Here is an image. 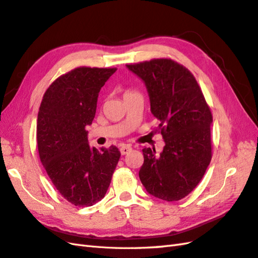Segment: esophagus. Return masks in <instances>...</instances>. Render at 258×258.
<instances>
[{
    "mask_svg": "<svg viewBox=\"0 0 258 258\" xmlns=\"http://www.w3.org/2000/svg\"><path fill=\"white\" fill-rule=\"evenodd\" d=\"M119 151H121L122 155H126L132 151V147L128 145H123L121 148H119Z\"/></svg>",
    "mask_w": 258,
    "mask_h": 258,
    "instance_id": "1",
    "label": "esophagus"
}]
</instances>
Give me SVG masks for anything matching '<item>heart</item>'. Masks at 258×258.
Wrapping results in <instances>:
<instances>
[{
	"mask_svg": "<svg viewBox=\"0 0 258 258\" xmlns=\"http://www.w3.org/2000/svg\"><path fill=\"white\" fill-rule=\"evenodd\" d=\"M128 93H133V92H132V91H126L124 94H128Z\"/></svg>",
	"mask_w": 258,
	"mask_h": 258,
	"instance_id": "obj_1",
	"label": "heart"
}]
</instances>
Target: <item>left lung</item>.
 <instances>
[{
    "label": "left lung",
    "mask_w": 258,
    "mask_h": 258,
    "mask_svg": "<svg viewBox=\"0 0 258 258\" xmlns=\"http://www.w3.org/2000/svg\"><path fill=\"white\" fill-rule=\"evenodd\" d=\"M126 67L144 81L156 132L165 146L159 155L144 148L140 179L148 194L165 201L188 196L212 158V114L196 78L171 59H152Z\"/></svg>",
    "instance_id": "left-lung-1"
}]
</instances>
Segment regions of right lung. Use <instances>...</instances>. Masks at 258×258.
Masks as SVG:
<instances>
[{"label": "right lung", "mask_w": 258, "mask_h": 258, "mask_svg": "<svg viewBox=\"0 0 258 258\" xmlns=\"http://www.w3.org/2000/svg\"><path fill=\"white\" fill-rule=\"evenodd\" d=\"M116 68L79 67L46 90L37 117L41 164L66 200L78 207L103 199L118 163V148L97 149L88 142L101 88Z\"/></svg>", "instance_id": "right-lung-1"}]
</instances>
